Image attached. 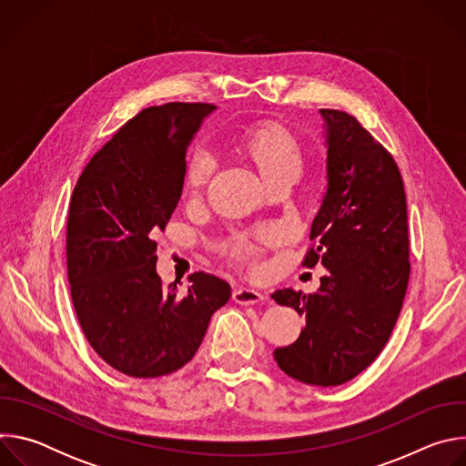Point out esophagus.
<instances>
[{
	"label": "esophagus",
	"instance_id": "obj_1",
	"mask_svg": "<svg viewBox=\"0 0 466 466\" xmlns=\"http://www.w3.org/2000/svg\"><path fill=\"white\" fill-rule=\"evenodd\" d=\"M232 299H234V302H238L241 306H252V304L261 302L265 297L259 291H254L248 288H239V289H234Z\"/></svg>",
	"mask_w": 466,
	"mask_h": 466
}]
</instances>
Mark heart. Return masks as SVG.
Instances as JSON below:
<instances>
[{
    "mask_svg": "<svg viewBox=\"0 0 466 466\" xmlns=\"http://www.w3.org/2000/svg\"><path fill=\"white\" fill-rule=\"evenodd\" d=\"M238 151L256 167L268 187L275 184H293L304 167L299 142L288 128L277 123L247 128L238 142ZM214 169V157L207 149L193 151L184 169V191L189 197H197L210 182ZM265 236L268 234H263V238ZM232 252L239 259H252L256 245L247 238L238 236L232 243Z\"/></svg>",
    "mask_w": 466,
    "mask_h": 466,
    "instance_id": "obj_1",
    "label": "heart"
}]
</instances>
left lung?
Here are the masks:
<instances>
[{
  "mask_svg": "<svg viewBox=\"0 0 466 466\" xmlns=\"http://www.w3.org/2000/svg\"><path fill=\"white\" fill-rule=\"evenodd\" d=\"M324 121L328 187L311 223L315 241L302 261L322 263L317 293L291 288L271 295L306 324L299 339L273 352L291 378L334 387L363 372L383 350L410 282L404 180L390 153L341 110Z\"/></svg>",
  "mask_w": 466,
  "mask_h": 466,
  "instance_id": "1",
  "label": "left lung"
}]
</instances>
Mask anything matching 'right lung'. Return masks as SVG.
<instances>
[{"label":"right lung","mask_w":466,"mask_h":466,"mask_svg":"<svg viewBox=\"0 0 466 466\" xmlns=\"http://www.w3.org/2000/svg\"><path fill=\"white\" fill-rule=\"evenodd\" d=\"M208 103L149 106L127 121L79 177L68 214L66 259L72 300L92 349L132 378L184 367L201 347L230 286L193 273L187 291L162 286L155 236L184 186L186 153Z\"/></svg>","instance_id":"add662e5"}]
</instances>
